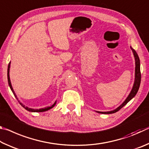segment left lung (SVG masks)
Returning a JSON list of instances; mask_svg holds the SVG:
<instances>
[{
  "mask_svg": "<svg viewBox=\"0 0 149 149\" xmlns=\"http://www.w3.org/2000/svg\"><path fill=\"white\" fill-rule=\"evenodd\" d=\"M131 49H132L133 55H134L135 57V81H134V84H133V86L132 91L130 93V95H128V97H127V99L125 100V101L123 102L122 104H121L119 107H118L116 109H115L114 110L112 111H109V112H97L98 113H100V114H113V113H115L118 112V110H120L121 108H122L123 107L127 104V103L130 101L133 97H135L137 94V93L139 90V88L140 86V84H141V71H140V60H139V58L138 56V54L137 52H136L135 50L133 49L132 47H130Z\"/></svg>",
  "mask_w": 149,
  "mask_h": 149,
  "instance_id": "8db88e82",
  "label": "left lung"
}]
</instances>
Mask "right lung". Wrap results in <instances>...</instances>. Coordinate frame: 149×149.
Listing matches in <instances>:
<instances>
[{
    "label": "right lung",
    "mask_w": 149,
    "mask_h": 149,
    "mask_svg": "<svg viewBox=\"0 0 149 149\" xmlns=\"http://www.w3.org/2000/svg\"><path fill=\"white\" fill-rule=\"evenodd\" d=\"M10 67V62L9 64H8V73H7V76H8V85H9L10 87V89L12 90V93H13L14 95L15 96V97L16 98L17 100H18V99H17V96H16V93H15L14 91V89H13V88H12L11 82H10V75H9ZM18 102H19V104H21V105L22 106V107H23L25 108V109L27 110V111H29V112H45V111L49 110H50V109H51L52 108H53V107H54V106H55V104H56V102H55L53 104H52V106H50V107H45V108H40V109H33V108H28V107H25V105H24L23 104H22V102H20L19 101V100H18Z\"/></svg>",
    "instance_id": "1"
}]
</instances>
